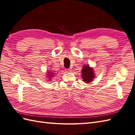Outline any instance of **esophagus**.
Masks as SVG:
<instances>
[{"mask_svg":"<svg viewBox=\"0 0 135 135\" xmlns=\"http://www.w3.org/2000/svg\"><path fill=\"white\" fill-rule=\"evenodd\" d=\"M71 70V69H66V71L67 73H69V72H70Z\"/></svg>","mask_w":135,"mask_h":135,"instance_id":"1","label":"esophagus"}]
</instances>
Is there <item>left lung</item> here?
Listing matches in <instances>:
<instances>
[{
	"label": "left lung",
	"mask_w": 135,
	"mask_h": 135,
	"mask_svg": "<svg viewBox=\"0 0 135 135\" xmlns=\"http://www.w3.org/2000/svg\"><path fill=\"white\" fill-rule=\"evenodd\" d=\"M81 76L84 81L86 83H88L91 82L95 77L94 74V69L91 67H89V65H84L83 66L81 70Z\"/></svg>",
	"instance_id": "8db88e82"
}]
</instances>
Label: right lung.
<instances>
[{"label": "right lung", "mask_w": 135, "mask_h": 135, "mask_svg": "<svg viewBox=\"0 0 135 135\" xmlns=\"http://www.w3.org/2000/svg\"><path fill=\"white\" fill-rule=\"evenodd\" d=\"M48 73V77H49V79H51V78L53 76H54V74H55V73H52V72H51V71H49V72H47Z\"/></svg>", "instance_id": "obj_1"}]
</instances>
